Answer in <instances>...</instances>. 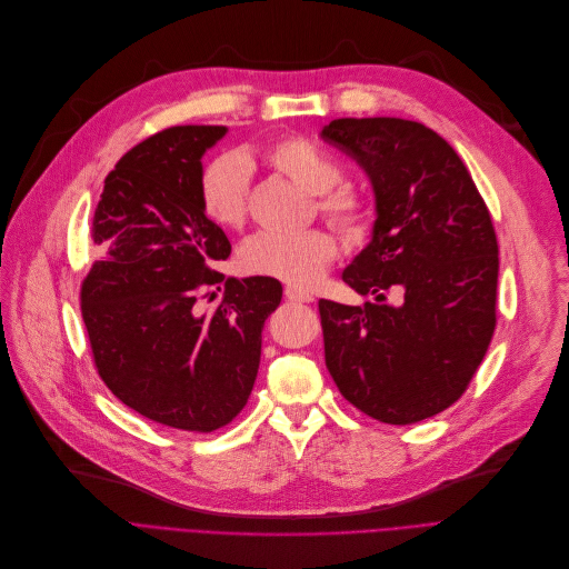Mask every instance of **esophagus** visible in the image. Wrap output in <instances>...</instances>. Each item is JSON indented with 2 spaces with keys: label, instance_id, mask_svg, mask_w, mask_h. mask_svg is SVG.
Masks as SVG:
<instances>
[{
  "label": "esophagus",
  "instance_id": "esophagus-1",
  "mask_svg": "<svg viewBox=\"0 0 569 569\" xmlns=\"http://www.w3.org/2000/svg\"><path fill=\"white\" fill-rule=\"evenodd\" d=\"M284 296L289 301H296V303H310L312 301V293L303 291L301 287H291V284L284 287Z\"/></svg>",
  "mask_w": 569,
  "mask_h": 569
}]
</instances>
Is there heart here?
I'll return each mask as SVG.
<instances>
[{
  "label": "heart",
  "mask_w": 569,
  "mask_h": 569,
  "mask_svg": "<svg viewBox=\"0 0 569 569\" xmlns=\"http://www.w3.org/2000/svg\"><path fill=\"white\" fill-rule=\"evenodd\" d=\"M268 164L306 192L315 194L317 210L327 218L347 242L366 240L372 210L368 201L338 187L342 169L317 143L291 137L270 146ZM199 203L206 218L224 231H236L248 220L250 164L242 154H220L208 161L199 178ZM338 254L336 238L323 229L299 233H254L242 242L236 263L240 273L280 280L293 287H312L327 273Z\"/></svg>",
  "instance_id": "obj_1"
}]
</instances>
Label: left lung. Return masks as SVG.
<instances>
[{
  "label": "left lung",
  "mask_w": 569,
  "mask_h": 569,
  "mask_svg": "<svg viewBox=\"0 0 569 569\" xmlns=\"http://www.w3.org/2000/svg\"><path fill=\"white\" fill-rule=\"evenodd\" d=\"M321 139L357 159L375 192L368 246L342 280L375 303L319 301L323 359L340 393L393 426L463 396L496 331L498 238L456 150L421 122L340 118ZM403 293L387 307L383 293Z\"/></svg>",
  "instance_id": "left-lung-1"
}]
</instances>
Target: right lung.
I'll list each match as a JSON object with an SVG mask.
<instances>
[{"label":"right lung","instance_id":"add662e5","mask_svg":"<svg viewBox=\"0 0 569 569\" xmlns=\"http://www.w3.org/2000/svg\"><path fill=\"white\" fill-rule=\"evenodd\" d=\"M224 133L169 127L118 161L90 229L99 259L80 287L103 385L146 419L194 432L218 430L246 408L263 321L282 299L278 280L214 270L231 242L203 214L199 178L203 152ZM220 283L221 306L199 313L198 299Z\"/></svg>","mask_w":569,"mask_h":569}]
</instances>
